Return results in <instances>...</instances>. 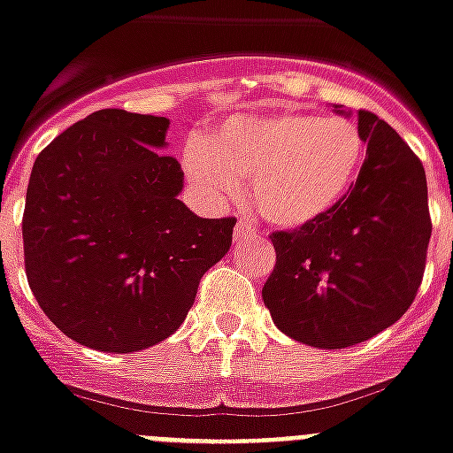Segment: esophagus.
Returning a JSON list of instances; mask_svg holds the SVG:
<instances>
[{"label": "esophagus", "instance_id": "1", "mask_svg": "<svg viewBox=\"0 0 453 453\" xmlns=\"http://www.w3.org/2000/svg\"><path fill=\"white\" fill-rule=\"evenodd\" d=\"M256 237V230H253L251 220L249 219H239L237 226H234V242H249V239Z\"/></svg>", "mask_w": 453, "mask_h": 453}]
</instances>
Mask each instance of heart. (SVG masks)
Instances as JSON below:
<instances>
[{
	"label": "heart",
	"instance_id": "heart-1",
	"mask_svg": "<svg viewBox=\"0 0 453 453\" xmlns=\"http://www.w3.org/2000/svg\"><path fill=\"white\" fill-rule=\"evenodd\" d=\"M365 157V139L347 119L286 111L227 120L209 149L190 146V181L220 202L251 179L253 204L279 227H300L340 204Z\"/></svg>",
	"mask_w": 453,
	"mask_h": 453
}]
</instances>
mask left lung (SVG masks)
<instances>
[{
  "label": "left lung",
  "instance_id": "8db88e82",
  "mask_svg": "<svg viewBox=\"0 0 453 453\" xmlns=\"http://www.w3.org/2000/svg\"><path fill=\"white\" fill-rule=\"evenodd\" d=\"M367 153L347 197L321 219L277 230L263 300L277 328L316 349H347L410 310L433 233L424 165L391 125L360 109Z\"/></svg>",
  "mask_w": 453,
  "mask_h": 453
}]
</instances>
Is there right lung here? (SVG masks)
Returning <instances> with one entry per match:
<instances>
[{
  "label": "right lung",
  "mask_w": 453,
  "mask_h": 453,
  "mask_svg": "<svg viewBox=\"0 0 453 453\" xmlns=\"http://www.w3.org/2000/svg\"><path fill=\"white\" fill-rule=\"evenodd\" d=\"M169 120L99 109L36 156L23 214L25 274L43 314L83 347L130 354L167 340L237 219H200L176 195Z\"/></svg>",
  "instance_id": "obj_1"
}]
</instances>
